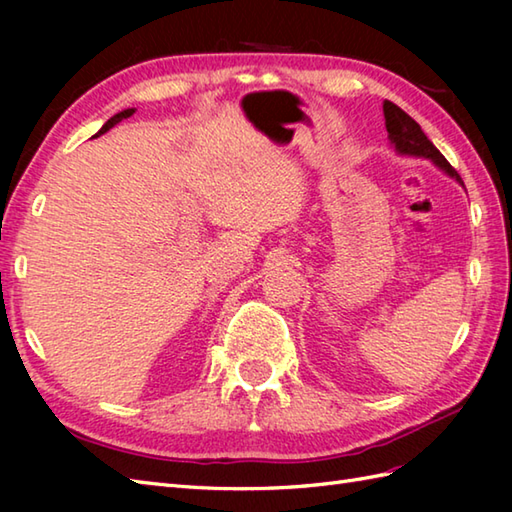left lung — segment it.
I'll return each mask as SVG.
<instances>
[{
    "mask_svg": "<svg viewBox=\"0 0 512 512\" xmlns=\"http://www.w3.org/2000/svg\"><path fill=\"white\" fill-rule=\"evenodd\" d=\"M383 112H385V127H387V134H389V143H391V147L398 151L400 156L427 158L440 171H444L449 178H453L455 182H460L464 187L460 173L449 165L447 158L440 154L436 145L431 143L427 134L422 132L420 125L413 121V118L407 112H402L400 107L396 103H391V101L383 103Z\"/></svg>",
    "mask_w": 512,
    "mask_h": 512,
    "instance_id": "1",
    "label": "left lung"
}]
</instances>
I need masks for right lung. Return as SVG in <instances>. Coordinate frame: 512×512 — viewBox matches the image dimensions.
<instances>
[{"instance_id":"add662e5","label":"right lung","mask_w":512,"mask_h":512,"mask_svg":"<svg viewBox=\"0 0 512 512\" xmlns=\"http://www.w3.org/2000/svg\"><path fill=\"white\" fill-rule=\"evenodd\" d=\"M136 110H134V107H129V110H123V112H118V114H114L112 118H110V121H107L101 129H99V134H96V136H101V134H105V132H110V129L114 127V125H118V123H121V121H125V118H129V116H132Z\"/></svg>"}]
</instances>
